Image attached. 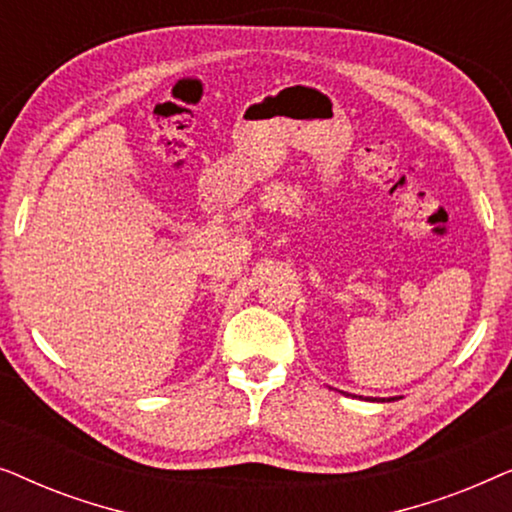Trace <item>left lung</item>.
<instances>
[{
    "label": "left lung",
    "mask_w": 512,
    "mask_h": 512,
    "mask_svg": "<svg viewBox=\"0 0 512 512\" xmlns=\"http://www.w3.org/2000/svg\"><path fill=\"white\" fill-rule=\"evenodd\" d=\"M342 394H345V391H342ZM349 396V394H347ZM356 398V396H354ZM359 398H363V396H359ZM366 401H377V403H384V401H380V398H366ZM389 401H391V398H389Z\"/></svg>",
    "instance_id": "left-lung-1"
}]
</instances>
